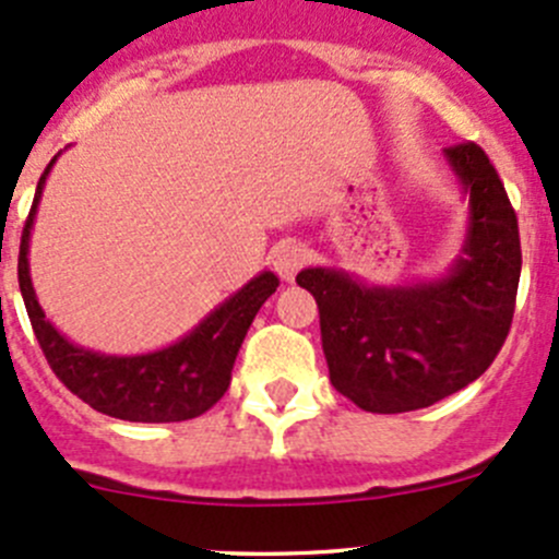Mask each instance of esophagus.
Masks as SVG:
<instances>
[{"instance_id":"1","label":"esophagus","mask_w":559,"mask_h":559,"mask_svg":"<svg viewBox=\"0 0 559 559\" xmlns=\"http://www.w3.org/2000/svg\"><path fill=\"white\" fill-rule=\"evenodd\" d=\"M306 259V248L297 243V240H281V243L270 251V264H273V270L284 281H295V275L300 273Z\"/></svg>"}]
</instances>
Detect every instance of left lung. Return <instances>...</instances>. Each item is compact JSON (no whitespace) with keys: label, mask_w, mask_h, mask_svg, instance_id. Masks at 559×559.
Listing matches in <instances>:
<instances>
[{"label":"left lung","mask_w":559,"mask_h":559,"mask_svg":"<svg viewBox=\"0 0 559 559\" xmlns=\"http://www.w3.org/2000/svg\"><path fill=\"white\" fill-rule=\"evenodd\" d=\"M467 202L460 253L438 278L368 284L341 267H306L330 381L370 414L427 408L492 365L514 319L522 248L516 213L476 143L443 151Z\"/></svg>","instance_id":"obj_1"}]
</instances>
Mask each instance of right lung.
Wrapping results in <instances>:
<instances>
[{"label": "right lung", "instance_id": "1", "mask_svg": "<svg viewBox=\"0 0 559 559\" xmlns=\"http://www.w3.org/2000/svg\"><path fill=\"white\" fill-rule=\"evenodd\" d=\"M59 156L61 151L39 178L19 253L21 297L45 359L72 394L112 419L159 425V421H186L205 414L227 392L235 357L243 346L248 326L264 300L278 289V275L262 270L235 295L218 302L183 337L156 352L105 354L78 346L56 330L53 321L45 319L29 273V240L37 205L43 200L48 173L53 170Z\"/></svg>", "mask_w": 559, "mask_h": 559}]
</instances>
